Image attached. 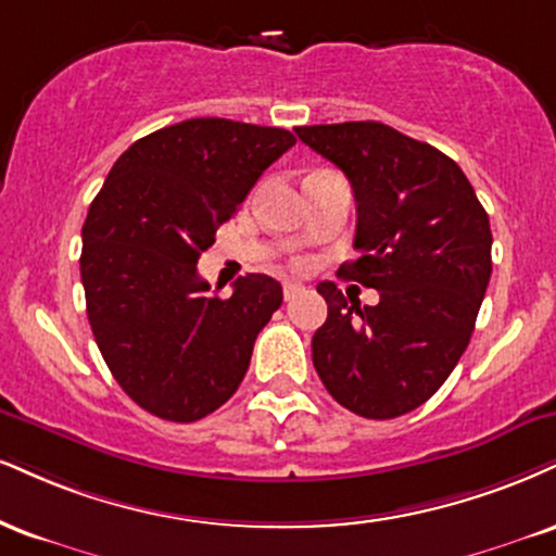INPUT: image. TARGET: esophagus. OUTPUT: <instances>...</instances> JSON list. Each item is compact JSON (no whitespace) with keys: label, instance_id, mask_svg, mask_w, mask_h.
I'll return each instance as SVG.
<instances>
[{"label":"esophagus","instance_id":"esophagus-1","mask_svg":"<svg viewBox=\"0 0 556 556\" xmlns=\"http://www.w3.org/2000/svg\"><path fill=\"white\" fill-rule=\"evenodd\" d=\"M303 290H305L303 285H298V282H285V287H282V295H285V300H295Z\"/></svg>","mask_w":556,"mask_h":556}]
</instances>
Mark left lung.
Instances as JSON below:
<instances>
[{
  "label": "left lung",
  "mask_w": 556,
  "mask_h": 556,
  "mask_svg": "<svg viewBox=\"0 0 556 556\" xmlns=\"http://www.w3.org/2000/svg\"><path fill=\"white\" fill-rule=\"evenodd\" d=\"M300 142L350 178L357 258L339 277L380 292L378 305L318 292L329 318L313 365L344 409L393 419L445 383L469 346L492 274V230L464 170L432 144L380 122L298 126Z\"/></svg>",
  "instance_id": "left-lung-1"
}]
</instances>
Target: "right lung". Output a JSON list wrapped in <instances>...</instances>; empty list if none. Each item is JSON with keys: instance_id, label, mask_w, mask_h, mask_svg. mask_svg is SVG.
I'll return each mask as SVG.
<instances>
[{"instance_id": "right-lung-1", "label": "right lung", "mask_w": 556, "mask_h": 556, "mask_svg": "<svg viewBox=\"0 0 556 556\" xmlns=\"http://www.w3.org/2000/svg\"><path fill=\"white\" fill-rule=\"evenodd\" d=\"M298 139L277 126L189 118L116 160L83 225L87 318L105 365L144 412L197 422L238 391L282 285L245 274L210 292L199 256Z\"/></svg>"}]
</instances>
